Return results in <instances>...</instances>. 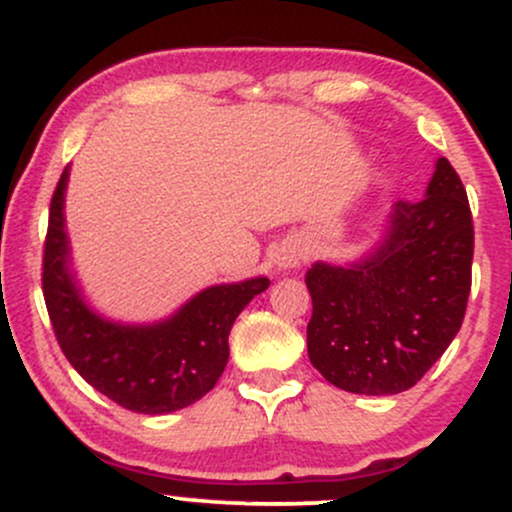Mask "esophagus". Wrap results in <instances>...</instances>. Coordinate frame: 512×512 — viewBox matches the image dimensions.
<instances>
[{
  "label": "esophagus",
  "mask_w": 512,
  "mask_h": 512,
  "mask_svg": "<svg viewBox=\"0 0 512 512\" xmlns=\"http://www.w3.org/2000/svg\"><path fill=\"white\" fill-rule=\"evenodd\" d=\"M303 248L298 240H286L284 245H281L279 252H276V267L279 269H296L298 264L303 262Z\"/></svg>",
  "instance_id": "obj_1"
}]
</instances>
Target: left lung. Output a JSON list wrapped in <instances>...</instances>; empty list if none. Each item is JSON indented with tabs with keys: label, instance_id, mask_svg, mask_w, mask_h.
Returning a JSON list of instances; mask_svg holds the SVG:
<instances>
[{
	"label": "left lung",
	"instance_id": "1",
	"mask_svg": "<svg viewBox=\"0 0 512 512\" xmlns=\"http://www.w3.org/2000/svg\"><path fill=\"white\" fill-rule=\"evenodd\" d=\"M472 255L467 192L448 158H438L426 197L397 202L366 255L308 269L310 363L356 395L414 387L460 332Z\"/></svg>",
	"mask_w": 512,
	"mask_h": 512
}]
</instances>
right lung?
I'll use <instances>...</instances> for the list:
<instances>
[{
  "label": "right lung",
  "mask_w": 512,
  "mask_h": 512,
  "mask_svg": "<svg viewBox=\"0 0 512 512\" xmlns=\"http://www.w3.org/2000/svg\"><path fill=\"white\" fill-rule=\"evenodd\" d=\"M64 168L50 202L43 296L60 349L88 385L137 414H170L202 399L228 363V334L240 310L267 291V276L199 291L166 320L125 325L86 303L64 228Z\"/></svg>",
  "instance_id": "obj_1"
}]
</instances>
